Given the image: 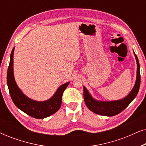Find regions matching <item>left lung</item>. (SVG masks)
Masks as SVG:
<instances>
[{
    "label": "left lung",
    "instance_id": "8db88e82",
    "mask_svg": "<svg viewBox=\"0 0 146 146\" xmlns=\"http://www.w3.org/2000/svg\"><path fill=\"white\" fill-rule=\"evenodd\" d=\"M134 55L137 62V77L134 86L130 93L124 98L119 100L102 102L94 99L86 87H84V98L86 105L90 110L99 115H105V116H113L121 112L133 101L138 93L141 80L139 60L135 53Z\"/></svg>",
    "mask_w": 146,
    "mask_h": 146
}]
</instances>
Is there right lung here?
<instances>
[{
  "mask_svg": "<svg viewBox=\"0 0 146 146\" xmlns=\"http://www.w3.org/2000/svg\"><path fill=\"white\" fill-rule=\"evenodd\" d=\"M14 50L11 54L10 63L7 71V85L10 95L13 102L18 108L29 115L30 116L37 119H43L54 114L60 109L62 104V97L64 91L68 86L70 82L60 86L51 98L44 102L33 100L28 98L22 92L16 83L13 73V54Z\"/></svg>",
  "mask_w": 146,
  "mask_h": 146,
  "instance_id": "add662e5",
  "label": "right lung"
}]
</instances>
